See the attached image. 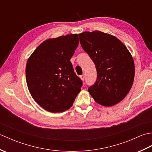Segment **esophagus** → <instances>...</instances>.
Segmentation results:
<instances>
[{"mask_svg": "<svg viewBox=\"0 0 152 152\" xmlns=\"http://www.w3.org/2000/svg\"><path fill=\"white\" fill-rule=\"evenodd\" d=\"M80 79H81L82 81H84V80H85V76L83 75V74H82V75H81L80 76Z\"/></svg>", "mask_w": 152, "mask_h": 152, "instance_id": "34e87169", "label": "esophagus"}]
</instances>
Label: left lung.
<instances>
[{"label": "left lung", "instance_id": "left-lung-1", "mask_svg": "<svg viewBox=\"0 0 152 152\" xmlns=\"http://www.w3.org/2000/svg\"><path fill=\"white\" fill-rule=\"evenodd\" d=\"M81 46L95 64L97 78L88 91L98 104L111 106L128 94L133 83L131 54L118 38L101 31L79 34Z\"/></svg>", "mask_w": 152, "mask_h": 152}]
</instances>
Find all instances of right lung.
<instances>
[{
	"label": "right lung",
	"mask_w": 152,
	"mask_h": 152,
	"mask_svg": "<svg viewBox=\"0 0 152 152\" xmlns=\"http://www.w3.org/2000/svg\"><path fill=\"white\" fill-rule=\"evenodd\" d=\"M78 44L77 34L50 38L40 44L27 60L25 73L28 91L48 112L69 109L81 91L82 82L70 61Z\"/></svg>",
	"instance_id": "1"
}]
</instances>
